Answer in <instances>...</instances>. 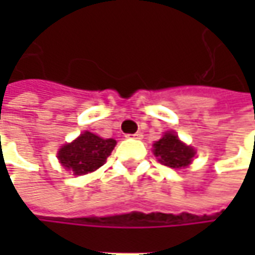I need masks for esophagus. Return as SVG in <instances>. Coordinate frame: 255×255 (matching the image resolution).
<instances>
[{
	"instance_id": "obj_1",
	"label": "esophagus",
	"mask_w": 255,
	"mask_h": 255,
	"mask_svg": "<svg viewBox=\"0 0 255 255\" xmlns=\"http://www.w3.org/2000/svg\"><path fill=\"white\" fill-rule=\"evenodd\" d=\"M128 137H133V139H142L143 134L140 132L134 133V134H128Z\"/></svg>"
}]
</instances>
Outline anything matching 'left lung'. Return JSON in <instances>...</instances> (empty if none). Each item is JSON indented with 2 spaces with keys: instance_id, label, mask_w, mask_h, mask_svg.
I'll return each mask as SVG.
<instances>
[{
  "instance_id": "8db88e82",
  "label": "left lung",
  "mask_w": 255,
  "mask_h": 255,
  "mask_svg": "<svg viewBox=\"0 0 255 255\" xmlns=\"http://www.w3.org/2000/svg\"><path fill=\"white\" fill-rule=\"evenodd\" d=\"M154 154L159 157V162L173 169H180L187 166L194 157V150L190 146H186L173 133H166L159 142L154 144Z\"/></svg>"
}]
</instances>
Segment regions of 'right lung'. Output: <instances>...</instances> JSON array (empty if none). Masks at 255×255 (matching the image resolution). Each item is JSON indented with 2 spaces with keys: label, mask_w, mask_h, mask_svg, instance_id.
I'll return each instance as SVG.
<instances>
[{
  "label": "right lung",
  "mask_w": 255,
  "mask_h": 255,
  "mask_svg": "<svg viewBox=\"0 0 255 255\" xmlns=\"http://www.w3.org/2000/svg\"><path fill=\"white\" fill-rule=\"evenodd\" d=\"M116 146L113 139H102L91 132H85L76 140L59 150V160L65 169L74 174H86L96 170L106 162L108 156Z\"/></svg>",
  "instance_id": "obj_1"
}]
</instances>
